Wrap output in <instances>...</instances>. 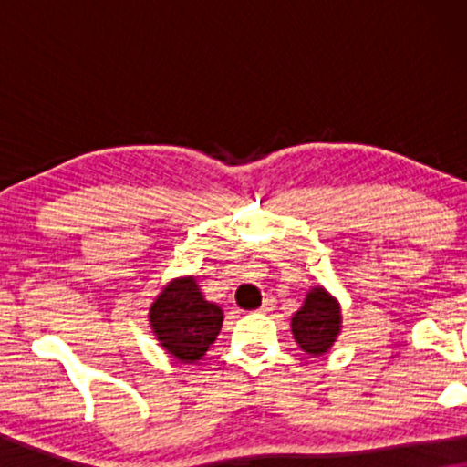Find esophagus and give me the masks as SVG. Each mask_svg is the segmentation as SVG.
Masks as SVG:
<instances>
[{"instance_id":"esophagus-1","label":"esophagus","mask_w":467,"mask_h":467,"mask_svg":"<svg viewBox=\"0 0 467 467\" xmlns=\"http://www.w3.org/2000/svg\"><path fill=\"white\" fill-rule=\"evenodd\" d=\"M272 308H274V304L270 302V299H265V302L261 304V308L257 312H261V315H267V312H270Z\"/></svg>"}]
</instances>
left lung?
<instances>
[{"label": "left lung", "mask_w": 467, "mask_h": 467, "mask_svg": "<svg viewBox=\"0 0 467 467\" xmlns=\"http://www.w3.org/2000/svg\"><path fill=\"white\" fill-rule=\"evenodd\" d=\"M291 331L306 355L321 357L329 353L342 334L340 302L325 286H310L302 308L291 317Z\"/></svg>", "instance_id": "obj_1"}]
</instances>
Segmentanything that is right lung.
Segmentation results:
<instances>
[{"label": "right lung", "instance_id": "1", "mask_svg": "<svg viewBox=\"0 0 467 467\" xmlns=\"http://www.w3.org/2000/svg\"><path fill=\"white\" fill-rule=\"evenodd\" d=\"M149 323L165 353L181 363H195L221 334L223 310L208 302L195 276H181L171 278L150 304Z\"/></svg>", "mask_w": 467, "mask_h": 467}]
</instances>
